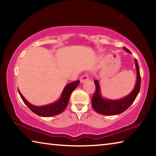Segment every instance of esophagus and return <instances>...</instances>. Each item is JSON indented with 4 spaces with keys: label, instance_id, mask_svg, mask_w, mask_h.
<instances>
[{
    "label": "esophagus",
    "instance_id": "34e87169",
    "mask_svg": "<svg viewBox=\"0 0 156 156\" xmlns=\"http://www.w3.org/2000/svg\"><path fill=\"white\" fill-rule=\"evenodd\" d=\"M89 80V76L87 74H84V76H82V77L80 78V83H84V82H86L87 80Z\"/></svg>",
    "mask_w": 156,
    "mask_h": 156
}]
</instances>
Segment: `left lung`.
I'll return each instance as SVG.
<instances>
[{
	"instance_id": "left-lung-1",
	"label": "left lung",
	"mask_w": 156,
	"mask_h": 156,
	"mask_svg": "<svg viewBox=\"0 0 156 156\" xmlns=\"http://www.w3.org/2000/svg\"><path fill=\"white\" fill-rule=\"evenodd\" d=\"M123 49L127 53L131 54L126 47H123ZM135 65L137 73L136 85L131 93H129L127 96L123 97L122 98L117 100L105 98L102 96L101 89H100V86L98 80H94L96 89L93 96V98L91 99V105L93 109L97 113L105 115L120 114V113L125 112V110L127 109L131 106L134 100L136 98L137 96H138L140 91V89L141 84L139 66L136 59H135Z\"/></svg>"
}]
</instances>
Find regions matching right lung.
Instances as JSON below:
<instances>
[{
  "instance_id": "obj_1",
  "label": "right lung",
  "mask_w": 156,
  "mask_h": 156,
  "mask_svg": "<svg viewBox=\"0 0 156 156\" xmlns=\"http://www.w3.org/2000/svg\"><path fill=\"white\" fill-rule=\"evenodd\" d=\"M79 83H80V81L76 80L65 85L60 98L56 101L52 102L51 104L43 105V106H36V105L31 104L25 99V98L23 96L19 90H18V92H19L20 96L23 102L30 108L31 112H33L38 115L42 116V117H51V116L58 115L64 112L67 106L71 94L77 87Z\"/></svg>"
}]
</instances>
